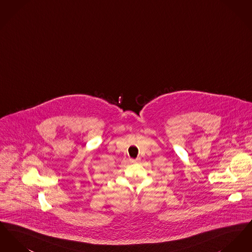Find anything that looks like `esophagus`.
Wrapping results in <instances>:
<instances>
[{"label": "esophagus", "instance_id": "1", "mask_svg": "<svg viewBox=\"0 0 252 252\" xmlns=\"http://www.w3.org/2000/svg\"><path fill=\"white\" fill-rule=\"evenodd\" d=\"M129 160H130V162H132V163H134V162H138V161H140V158H137L136 159H134V158H130Z\"/></svg>", "mask_w": 252, "mask_h": 252}]
</instances>
